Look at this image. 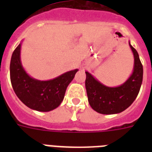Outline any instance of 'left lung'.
Returning <instances> with one entry per match:
<instances>
[{
    "mask_svg": "<svg viewBox=\"0 0 152 152\" xmlns=\"http://www.w3.org/2000/svg\"><path fill=\"white\" fill-rule=\"evenodd\" d=\"M133 53V70L125 82L117 87L104 85L100 81L85 72V87L88 102L91 108L102 114H115L122 112L131 106L139 94L143 80V65L139 54L130 44Z\"/></svg>",
    "mask_w": 152,
    "mask_h": 152,
    "instance_id": "8db88e82",
    "label": "left lung"
}]
</instances>
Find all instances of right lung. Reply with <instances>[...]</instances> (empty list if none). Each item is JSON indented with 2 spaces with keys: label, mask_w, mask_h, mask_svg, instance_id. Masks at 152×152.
Returning a JSON list of instances; mask_svg holds the SVG:
<instances>
[{
  "label": "right lung",
  "mask_w": 152,
  "mask_h": 152,
  "mask_svg": "<svg viewBox=\"0 0 152 152\" xmlns=\"http://www.w3.org/2000/svg\"><path fill=\"white\" fill-rule=\"evenodd\" d=\"M19 46L12 53L10 62V79L15 95L31 110L49 112L61 105L67 87L73 80L78 69L66 72L49 80H39L27 73L23 66Z\"/></svg>",
  "instance_id": "1"
}]
</instances>
